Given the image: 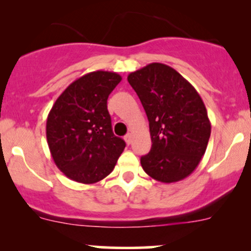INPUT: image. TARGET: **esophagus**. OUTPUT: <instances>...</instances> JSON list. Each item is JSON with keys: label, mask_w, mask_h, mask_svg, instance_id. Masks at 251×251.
<instances>
[{"label": "esophagus", "mask_w": 251, "mask_h": 251, "mask_svg": "<svg viewBox=\"0 0 251 251\" xmlns=\"http://www.w3.org/2000/svg\"><path fill=\"white\" fill-rule=\"evenodd\" d=\"M125 142L126 143H127L128 144V145H129V144H131L132 143V134H126L125 135Z\"/></svg>", "instance_id": "esophagus-1"}]
</instances>
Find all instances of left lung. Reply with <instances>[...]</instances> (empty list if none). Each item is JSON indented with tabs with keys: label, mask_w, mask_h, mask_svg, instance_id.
<instances>
[{
	"label": "left lung",
	"mask_w": 251,
	"mask_h": 251,
	"mask_svg": "<svg viewBox=\"0 0 251 251\" xmlns=\"http://www.w3.org/2000/svg\"><path fill=\"white\" fill-rule=\"evenodd\" d=\"M149 119L152 146L144 171L162 183L186 178L201 163L211 133L205 105L188 80L168 65L150 63L128 74Z\"/></svg>",
	"instance_id": "left-lung-1"
}]
</instances>
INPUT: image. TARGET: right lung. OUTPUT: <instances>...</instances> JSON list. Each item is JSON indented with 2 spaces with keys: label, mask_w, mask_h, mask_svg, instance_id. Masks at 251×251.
Listing matches in <instances>:
<instances>
[{
  "label": "right lung",
  "mask_w": 251,
  "mask_h": 251,
  "mask_svg": "<svg viewBox=\"0 0 251 251\" xmlns=\"http://www.w3.org/2000/svg\"><path fill=\"white\" fill-rule=\"evenodd\" d=\"M122 81L114 72L96 71L73 81L56 99L46 134L54 163L66 177L94 184L113 171L126 144L112 131L107 99Z\"/></svg>",
  "instance_id": "1"
}]
</instances>
